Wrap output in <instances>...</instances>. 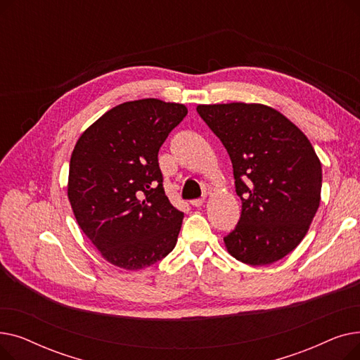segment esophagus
Returning a JSON list of instances; mask_svg holds the SVG:
<instances>
[{"instance_id":"esophagus-1","label":"esophagus","mask_w":360,"mask_h":360,"mask_svg":"<svg viewBox=\"0 0 360 360\" xmlns=\"http://www.w3.org/2000/svg\"><path fill=\"white\" fill-rule=\"evenodd\" d=\"M204 201H205V197H201V198H195V200H193V201H191V204H193L194 207H201V205L204 204Z\"/></svg>"}]
</instances>
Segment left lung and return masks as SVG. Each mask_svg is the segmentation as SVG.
<instances>
[{
    "mask_svg": "<svg viewBox=\"0 0 360 360\" xmlns=\"http://www.w3.org/2000/svg\"><path fill=\"white\" fill-rule=\"evenodd\" d=\"M197 112L228 150L242 200L226 250L250 266L286 257L319 207L323 167L312 144L283 113L261 103L198 105Z\"/></svg>",
    "mask_w": 360,
    "mask_h": 360,
    "instance_id": "1",
    "label": "left lung"
}]
</instances>
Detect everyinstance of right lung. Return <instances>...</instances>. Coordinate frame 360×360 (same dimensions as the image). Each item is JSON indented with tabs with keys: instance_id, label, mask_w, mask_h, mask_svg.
Here are the masks:
<instances>
[{
	"instance_id": "add662e5",
	"label": "right lung",
	"mask_w": 360,
	"mask_h": 360,
	"mask_svg": "<svg viewBox=\"0 0 360 360\" xmlns=\"http://www.w3.org/2000/svg\"><path fill=\"white\" fill-rule=\"evenodd\" d=\"M186 113L184 105L159 99L125 102L103 113L74 146L71 209L113 266L137 271L175 248L184 213L165 194L158 153Z\"/></svg>"
}]
</instances>
